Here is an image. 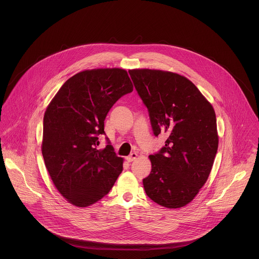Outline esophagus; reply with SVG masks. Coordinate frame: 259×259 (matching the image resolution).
I'll return each instance as SVG.
<instances>
[{
	"mask_svg": "<svg viewBox=\"0 0 259 259\" xmlns=\"http://www.w3.org/2000/svg\"><path fill=\"white\" fill-rule=\"evenodd\" d=\"M137 157H138V153H137V152H133V153H131V154L126 157V160H127L128 162H132V161H134L135 159H137Z\"/></svg>",
	"mask_w": 259,
	"mask_h": 259,
	"instance_id": "34e87169",
	"label": "esophagus"
}]
</instances>
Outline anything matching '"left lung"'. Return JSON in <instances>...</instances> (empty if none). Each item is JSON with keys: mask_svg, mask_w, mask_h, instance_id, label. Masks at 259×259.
<instances>
[{"mask_svg": "<svg viewBox=\"0 0 259 259\" xmlns=\"http://www.w3.org/2000/svg\"><path fill=\"white\" fill-rule=\"evenodd\" d=\"M128 73L148 108L153 135L166 137L160 150L149 155L146 193L161 206L183 207L206 183L213 165L219 148L214 110L181 74L148 69Z\"/></svg>", "mask_w": 259, "mask_h": 259, "instance_id": "obj_1", "label": "left lung"}]
</instances>
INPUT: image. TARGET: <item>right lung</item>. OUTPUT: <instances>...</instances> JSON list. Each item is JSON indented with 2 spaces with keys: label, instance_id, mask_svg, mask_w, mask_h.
Listing matches in <instances>:
<instances>
[{
  "label": "right lung",
  "instance_id": "right-lung-1",
  "mask_svg": "<svg viewBox=\"0 0 259 259\" xmlns=\"http://www.w3.org/2000/svg\"><path fill=\"white\" fill-rule=\"evenodd\" d=\"M133 83L122 69L88 70L70 77L54 97L44 115L41 153L50 177L72 204L85 207L107 195L122 171L107 140L105 119Z\"/></svg>",
  "mask_w": 259,
  "mask_h": 259
}]
</instances>
